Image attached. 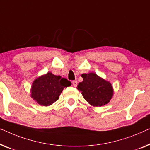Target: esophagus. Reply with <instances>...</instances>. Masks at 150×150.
Listing matches in <instances>:
<instances>
[{
    "instance_id": "obj_1",
    "label": "esophagus",
    "mask_w": 150,
    "mask_h": 150,
    "mask_svg": "<svg viewBox=\"0 0 150 150\" xmlns=\"http://www.w3.org/2000/svg\"><path fill=\"white\" fill-rule=\"evenodd\" d=\"M72 83H73V86H74V87H76V86H77V81H73L72 82Z\"/></svg>"
}]
</instances>
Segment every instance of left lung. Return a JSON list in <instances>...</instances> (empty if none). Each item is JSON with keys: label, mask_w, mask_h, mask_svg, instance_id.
Here are the masks:
<instances>
[{"label": "left lung", "mask_w": 150, "mask_h": 150, "mask_svg": "<svg viewBox=\"0 0 150 150\" xmlns=\"http://www.w3.org/2000/svg\"><path fill=\"white\" fill-rule=\"evenodd\" d=\"M83 81L77 86L83 98L90 105L101 107L111 100L113 89L110 82L98 77L96 73H90L81 75Z\"/></svg>", "instance_id": "left-lung-1"}]
</instances>
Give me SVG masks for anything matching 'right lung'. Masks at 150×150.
<instances>
[{
    "instance_id": "add662e5",
    "label": "right lung",
    "mask_w": 150,
    "mask_h": 150,
    "mask_svg": "<svg viewBox=\"0 0 150 150\" xmlns=\"http://www.w3.org/2000/svg\"><path fill=\"white\" fill-rule=\"evenodd\" d=\"M70 86L71 82L67 79L48 72L33 81L31 97L40 105L50 106L58 100L63 89Z\"/></svg>"
}]
</instances>
